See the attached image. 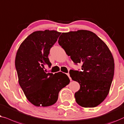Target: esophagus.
I'll return each instance as SVG.
<instances>
[{
    "mask_svg": "<svg viewBox=\"0 0 124 124\" xmlns=\"http://www.w3.org/2000/svg\"><path fill=\"white\" fill-rule=\"evenodd\" d=\"M67 75L69 76V78H70V80L71 81V80H72V79H71V77H70V74H69V73H68V74H67Z\"/></svg>",
    "mask_w": 124,
    "mask_h": 124,
    "instance_id": "esophagus-1",
    "label": "esophagus"
}]
</instances>
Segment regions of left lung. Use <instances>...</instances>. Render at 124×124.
<instances>
[{"instance_id": "left-lung-1", "label": "left lung", "mask_w": 124, "mask_h": 124, "mask_svg": "<svg viewBox=\"0 0 124 124\" xmlns=\"http://www.w3.org/2000/svg\"><path fill=\"white\" fill-rule=\"evenodd\" d=\"M58 43L75 63H83L81 71H70L80 86L75 93L76 103L83 107H97L108 94L114 78V59L108 47L96 34L85 30L62 32Z\"/></svg>"}]
</instances>
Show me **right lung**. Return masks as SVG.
<instances>
[{
  "instance_id": "add662e5",
  "label": "right lung",
  "mask_w": 124,
  "mask_h": 124,
  "mask_svg": "<svg viewBox=\"0 0 124 124\" xmlns=\"http://www.w3.org/2000/svg\"><path fill=\"white\" fill-rule=\"evenodd\" d=\"M61 32L56 30L36 31L21 44L15 59L18 83L26 97L36 107H48L57 101L61 90L70 83L62 72L46 73L44 64L51 66L48 58L51 47Z\"/></svg>"
}]
</instances>
